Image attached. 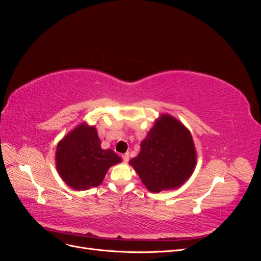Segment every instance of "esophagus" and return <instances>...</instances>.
I'll return each instance as SVG.
<instances>
[{
	"label": "esophagus",
	"mask_w": 261,
	"mask_h": 261,
	"mask_svg": "<svg viewBox=\"0 0 261 261\" xmlns=\"http://www.w3.org/2000/svg\"><path fill=\"white\" fill-rule=\"evenodd\" d=\"M122 158H123V160H124V162H128V160H129V153H128V152H126V153H124V154L122 155Z\"/></svg>",
	"instance_id": "esophagus-1"
}]
</instances>
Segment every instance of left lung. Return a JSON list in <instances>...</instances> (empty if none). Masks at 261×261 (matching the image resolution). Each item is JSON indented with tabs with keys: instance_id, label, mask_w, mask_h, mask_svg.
I'll return each instance as SVG.
<instances>
[{
	"instance_id": "obj_1",
	"label": "left lung",
	"mask_w": 261,
	"mask_h": 261,
	"mask_svg": "<svg viewBox=\"0 0 261 261\" xmlns=\"http://www.w3.org/2000/svg\"><path fill=\"white\" fill-rule=\"evenodd\" d=\"M151 193L176 188L192 175L196 151L191 133L170 115H162L129 161Z\"/></svg>"
}]
</instances>
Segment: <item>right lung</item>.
Here are the masks:
<instances>
[{
    "label": "right lung",
    "mask_w": 261,
    "mask_h": 261,
    "mask_svg": "<svg viewBox=\"0 0 261 261\" xmlns=\"http://www.w3.org/2000/svg\"><path fill=\"white\" fill-rule=\"evenodd\" d=\"M57 169L65 183L77 191L99 186L113 164L121 162L111 149H102L94 126L82 124L60 141Z\"/></svg>",
    "instance_id": "add662e5"
}]
</instances>
